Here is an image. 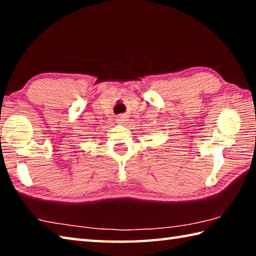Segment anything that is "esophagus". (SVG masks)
I'll use <instances>...</instances> for the list:
<instances>
[{
    "instance_id": "34e87169",
    "label": "esophagus",
    "mask_w": 256,
    "mask_h": 256,
    "mask_svg": "<svg viewBox=\"0 0 256 256\" xmlns=\"http://www.w3.org/2000/svg\"><path fill=\"white\" fill-rule=\"evenodd\" d=\"M126 120H128V116L124 114H120L118 116V118H116V122L120 125H124L125 123H126Z\"/></svg>"
}]
</instances>
